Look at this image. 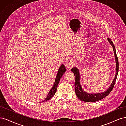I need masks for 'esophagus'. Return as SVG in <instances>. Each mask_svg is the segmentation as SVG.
Listing matches in <instances>:
<instances>
[{
  "label": "esophagus",
  "instance_id": "esophagus-1",
  "mask_svg": "<svg viewBox=\"0 0 126 126\" xmlns=\"http://www.w3.org/2000/svg\"><path fill=\"white\" fill-rule=\"evenodd\" d=\"M74 65V62L73 60L71 59H68V60L65 63V66L67 69H70Z\"/></svg>",
  "mask_w": 126,
  "mask_h": 126
}]
</instances>
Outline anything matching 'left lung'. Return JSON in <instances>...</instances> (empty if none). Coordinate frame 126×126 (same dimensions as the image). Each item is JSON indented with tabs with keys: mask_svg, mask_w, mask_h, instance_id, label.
Wrapping results in <instances>:
<instances>
[{
	"mask_svg": "<svg viewBox=\"0 0 126 126\" xmlns=\"http://www.w3.org/2000/svg\"><path fill=\"white\" fill-rule=\"evenodd\" d=\"M107 40L109 43H110V45L112 46L113 53H114L116 61V75L114 78V79H113L112 81V82L110 85V87H109L106 91L98 93H93H93H87L84 91V90H83L82 86H81V84L80 82V75L79 68H76V67H74L71 69L72 72L73 73L75 76V88L76 95L79 99L83 101H86V102H94V101L101 100V99L105 98V97H106L107 95H109V93H110L112 91L113 86H114V85L115 84L116 80L117 79L118 73L119 70V62L117 56L116 48L114 44H113L112 42L110 39L107 38Z\"/></svg>",
	"mask_w": 126,
	"mask_h": 126,
	"instance_id": "1",
	"label": "left lung"
}]
</instances>
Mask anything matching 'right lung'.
<instances>
[{
	"instance_id": "1",
	"label": "right lung",
	"mask_w": 126,
	"mask_h": 126,
	"mask_svg": "<svg viewBox=\"0 0 126 126\" xmlns=\"http://www.w3.org/2000/svg\"><path fill=\"white\" fill-rule=\"evenodd\" d=\"M66 71V69L65 68V66L63 64H62L60 66V68L59 69V71H58V72L57 73V75H56V76L54 83L53 85L51 90L49 92H48V94H47V95L46 97V98L44 99V100H43L42 102H43V101H46L49 100L50 99H51L52 98L53 96L55 95V93L56 91V90H57L58 85L59 83L60 79H61L63 74Z\"/></svg>"
}]
</instances>
